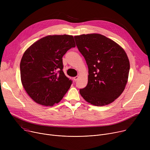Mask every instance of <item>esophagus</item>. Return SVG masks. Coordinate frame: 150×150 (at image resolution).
Masks as SVG:
<instances>
[{"mask_svg": "<svg viewBox=\"0 0 150 150\" xmlns=\"http://www.w3.org/2000/svg\"><path fill=\"white\" fill-rule=\"evenodd\" d=\"M78 76H75V77H74V81H75H75L78 79Z\"/></svg>", "mask_w": 150, "mask_h": 150, "instance_id": "34e87169", "label": "esophagus"}]
</instances>
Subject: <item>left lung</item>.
I'll return each mask as SVG.
<instances>
[{
  "label": "left lung",
  "mask_w": 150,
  "mask_h": 150,
  "mask_svg": "<svg viewBox=\"0 0 150 150\" xmlns=\"http://www.w3.org/2000/svg\"><path fill=\"white\" fill-rule=\"evenodd\" d=\"M88 69V83L79 90L82 97L95 106L114 102L124 91L130 63L125 50L112 40L97 34L74 36Z\"/></svg>",
  "instance_id": "left-lung-1"
}]
</instances>
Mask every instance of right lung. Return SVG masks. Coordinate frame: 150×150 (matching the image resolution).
<instances>
[{"label":"right lung","instance_id":"1","mask_svg":"<svg viewBox=\"0 0 150 150\" xmlns=\"http://www.w3.org/2000/svg\"><path fill=\"white\" fill-rule=\"evenodd\" d=\"M75 47L71 35L47 36L27 50L20 62L21 83L36 103L52 106L59 103L69 89L72 81L63 71V56Z\"/></svg>","mask_w":150,"mask_h":150}]
</instances>
